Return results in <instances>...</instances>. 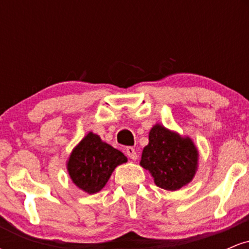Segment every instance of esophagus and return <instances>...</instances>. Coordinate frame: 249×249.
<instances>
[{"mask_svg":"<svg viewBox=\"0 0 249 249\" xmlns=\"http://www.w3.org/2000/svg\"><path fill=\"white\" fill-rule=\"evenodd\" d=\"M125 152H126V154H127V157L130 159H132V160H136L137 159V152H136V150H134V148L132 147V146H128V147H126V150H125Z\"/></svg>","mask_w":249,"mask_h":249,"instance_id":"obj_1","label":"esophagus"}]
</instances>
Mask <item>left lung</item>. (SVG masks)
I'll list each match as a JSON object with an SVG mask.
<instances>
[{"mask_svg": "<svg viewBox=\"0 0 249 249\" xmlns=\"http://www.w3.org/2000/svg\"><path fill=\"white\" fill-rule=\"evenodd\" d=\"M198 159L199 152L192 139L156 124L148 133L141 165L151 173L157 186L177 191L192 181Z\"/></svg>", "mask_w": 249, "mask_h": 249, "instance_id": "left-lung-1", "label": "left lung"}]
</instances>
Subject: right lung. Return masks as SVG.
<instances>
[{
    "instance_id": "add662e5",
    "label": "right lung",
    "mask_w": 249,
    "mask_h": 249,
    "mask_svg": "<svg viewBox=\"0 0 249 249\" xmlns=\"http://www.w3.org/2000/svg\"><path fill=\"white\" fill-rule=\"evenodd\" d=\"M121 151L107 144L97 134L89 132L71 152L67 167L77 187L89 194L99 192L115 168L126 162Z\"/></svg>"
}]
</instances>
